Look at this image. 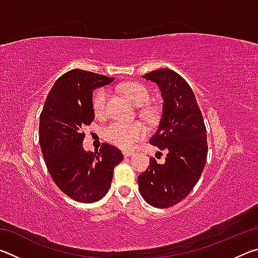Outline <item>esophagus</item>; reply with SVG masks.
Returning <instances> with one entry per match:
<instances>
[{
  "instance_id": "obj_1",
  "label": "esophagus",
  "mask_w": 258,
  "mask_h": 258,
  "mask_svg": "<svg viewBox=\"0 0 258 258\" xmlns=\"http://www.w3.org/2000/svg\"><path fill=\"white\" fill-rule=\"evenodd\" d=\"M133 154H134V152L131 151V150H124V151H123L124 157H130V156H132Z\"/></svg>"
}]
</instances>
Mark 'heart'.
Returning <instances> with one entry per match:
<instances>
[{"instance_id":"heart-1","label":"heart","mask_w":258,"mask_h":258,"mask_svg":"<svg viewBox=\"0 0 258 258\" xmlns=\"http://www.w3.org/2000/svg\"><path fill=\"white\" fill-rule=\"evenodd\" d=\"M120 91L137 107H142L149 102L150 92L146 85L138 82H128L120 86ZM108 91L99 90L93 97V108L98 115H103L107 109ZM142 115L147 120L154 121L158 117L155 107L148 106L142 109ZM146 135L145 125L140 121H113L104 131V138L113 146L121 149H131L140 139Z\"/></svg>"}]
</instances>
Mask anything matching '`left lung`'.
Instances as JSON below:
<instances>
[{
	"instance_id": "8db88e82",
	"label": "left lung",
	"mask_w": 258,
	"mask_h": 258,
	"mask_svg": "<svg viewBox=\"0 0 258 258\" xmlns=\"http://www.w3.org/2000/svg\"><path fill=\"white\" fill-rule=\"evenodd\" d=\"M143 78L158 86L163 113L150 145L166 150L164 164L156 159L138 177L141 196L151 206L167 208L184 199L198 182L207 159V134L202 111L190 85L167 68Z\"/></svg>"
}]
</instances>
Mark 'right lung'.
I'll use <instances>...</instances> for the list:
<instances>
[{
    "instance_id": "obj_1",
    "label": "right lung",
    "mask_w": 258,
    "mask_h": 258,
    "mask_svg": "<svg viewBox=\"0 0 258 258\" xmlns=\"http://www.w3.org/2000/svg\"><path fill=\"white\" fill-rule=\"evenodd\" d=\"M113 78L73 69L59 77L47 94L40 116V146L52 180L68 197L91 204L111 185L113 168L123 154L103 143L99 151H86L82 128L94 119L93 91Z\"/></svg>"
}]
</instances>
